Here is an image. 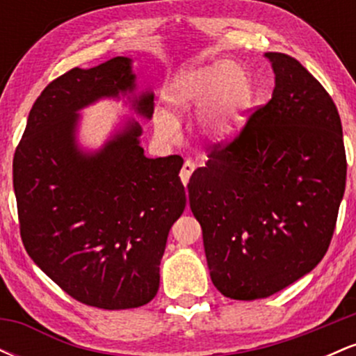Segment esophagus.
<instances>
[{
    "label": "esophagus",
    "instance_id": "1",
    "mask_svg": "<svg viewBox=\"0 0 356 356\" xmlns=\"http://www.w3.org/2000/svg\"><path fill=\"white\" fill-rule=\"evenodd\" d=\"M194 170H195L194 162H192V161L184 162V165L181 169V181H182L184 186H187V184H189V179H191V175H192V172H194Z\"/></svg>",
    "mask_w": 356,
    "mask_h": 356
}]
</instances>
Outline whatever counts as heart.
Segmentation results:
<instances>
[{"label": "heart", "instance_id": "b5f03b06", "mask_svg": "<svg viewBox=\"0 0 356 356\" xmlns=\"http://www.w3.org/2000/svg\"><path fill=\"white\" fill-rule=\"evenodd\" d=\"M165 99L181 115L201 112L199 129L202 136L216 144H229L246 124L254 88L243 68L231 61H216L179 73L170 81ZM154 125L165 138H174L179 132L175 117L161 108L155 110Z\"/></svg>", "mask_w": 356, "mask_h": 356}]
</instances>
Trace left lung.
<instances>
[{"mask_svg": "<svg viewBox=\"0 0 356 356\" xmlns=\"http://www.w3.org/2000/svg\"><path fill=\"white\" fill-rule=\"evenodd\" d=\"M264 58L275 72L271 100L187 186L212 283L241 301L275 295L318 266L346 182L332 97L298 60Z\"/></svg>", "mask_w": 356, "mask_h": 356, "instance_id": "obj_1", "label": "left lung"}]
</instances>
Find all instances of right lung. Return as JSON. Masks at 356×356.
Masks as SVG:
<instances>
[{"instance_id":"1","label":"right lung","mask_w":356,"mask_h":356,"mask_svg":"<svg viewBox=\"0 0 356 356\" xmlns=\"http://www.w3.org/2000/svg\"><path fill=\"white\" fill-rule=\"evenodd\" d=\"M105 99L152 118L154 93L138 90L127 56L73 68L36 99L13 159L19 231L36 266L76 301L138 308L157 295L167 236L186 209L184 161L145 157L134 117L99 149L81 145L80 112Z\"/></svg>"}]
</instances>
